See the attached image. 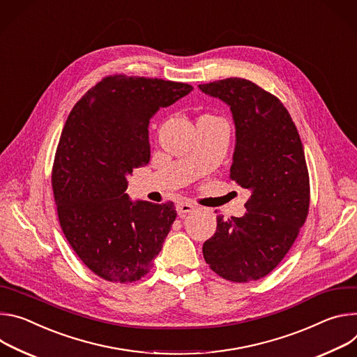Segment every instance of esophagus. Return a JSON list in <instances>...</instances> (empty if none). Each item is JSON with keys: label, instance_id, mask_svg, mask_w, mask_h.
<instances>
[{"label": "esophagus", "instance_id": "34e87169", "mask_svg": "<svg viewBox=\"0 0 357 357\" xmlns=\"http://www.w3.org/2000/svg\"><path fill=\"white\" fill-rule=\"evenodd\" d=\"M192 208H194V207H192L190 203H178L177 207H176L177 214H178L180 217H184V215H185L187 213H190Z\"/></svg>", "mask_w": 357, "mask_h": 357}]
</instances>
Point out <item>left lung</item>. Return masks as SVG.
<instances>
[{
  "instance_id": "1",
  "label": "left lung",
  "mask_w": 357,
  "mask_h": 357,
  "mask_svg": "<svg viewBox=\"0 0 357 357\" xmlns=\"http://www.w3.org/2000/svg\"><path fill=\"white\" fill-rule=\"evenodd\" d=\"M199 88L229 106L235 125L229 178L251 192L243 217L217 215L203 255L227 281H257L284 259L306 221L310 190L303 146L284 103L254 82L227 77Z\"/></svg>"
}]
</instances>
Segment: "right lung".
Segmentation results:
<instances>
[{"mask_svg": "<svg viewBox=\"0 0 357 357\" xmlns=\"http://www.w3.org/2000/svg\"><path fill=\"white\" fill-rule=\"evenodd\" d=\"M191 85L157 77H103L70 110L52 167L61 228L76 255L109 282L139 281L176 220L172 202H132L126 177L150 160L151 116Z\"/></svg>", "mask_w": 357, "mask_h": 357, "instance_id": "obj_1", "label": "right lung"}]
</instances>
